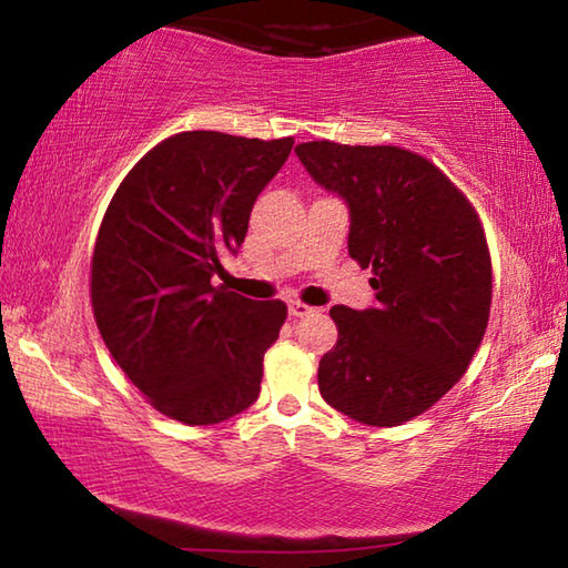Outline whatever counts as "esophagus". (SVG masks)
I'll return each mask as SVG.
<instances>
[{
	"label": "esophagus",
	"instance_id": "obj_1",
	"mask_svg": "<svg viewBox=\"0 0 568 568\" xmlns=\"http://www.w3.org/2000/svg\"><path fill=\"white\" fill-rule=\"evenodd\" d=\"M287 313H291L293 318H303V315L315 313V307L305 305V303H301V301H291V303H287Z\"/></svg>",
	"mask_w": 568,
	"mask_h": 568
}]
</instances>
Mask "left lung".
<instances>
[{
    "label": "left lung",
    "mask_w": 568,
    "mask_h": 568,
    "mask_svg": "<svg viewBox=\"0 0 568 568\" xmlns=\"http://www.w3.org/2000/svg\"><path fill=\"white\" fill-rule=\"evenodd\" d=\"M297 158L351 210L348 253L371 267L376 307L333 305L325 403L365 426H400L464 376L491 313V253L468 197L418 152L301 142Z\"/></svg>",
    "instance_id": "left-lung-1"
}]
</instances>
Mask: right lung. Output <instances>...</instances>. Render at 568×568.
<instances>
[{
    "mask_svg": "<svg viewBox=\"0 0 568 568\" xmlns=\"http://www.w3.org/2000/svg\"><path fill=\"white\" fill-rule=\"evenodd\" d=\"M293 142L172 134L128 172L102 217L90 265L94 323L150 406L185 426L233 418L261 393L287 307L210 277L243 245L250 210Z\"/></svg>",
    "mask_w": 568,
    "mask_h": 568,
    "instance_id": "add662e5",
    "label": "right lung"
}]
</instances>
